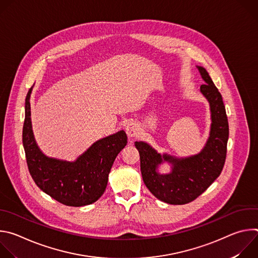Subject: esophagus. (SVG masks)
Returning a JSON list of instances; mask_svg holds the SVG:
<instances>
[{
  "label": "esophagus",
  "instance_id": "1",
  "mask_svg": "<svg viewBox=\"0 0 258 258\" xmlns=\"http://www.w3.org/2000/svg\"><path fill=\"white\" fill-rule=\"evenodd\" d=\"M125 131H126V135L130 138H134V137H137L140 134V126H139L138 123H136L134 121H130L126 124Z\"/></svg>",
  "mask_w": 258,
  "mask_h": 258
}]
</instances>
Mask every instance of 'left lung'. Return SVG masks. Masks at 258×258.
Wrapping results in <instances>:
<instances>
[{
    "label": "left lung",
    "mask_w": 258,
    "mask_h": 258,
    "mask_svg": "<svg viewBox=\"0 0 258 258\" xmlns=\"http://www.w3.org/2000/svg\"><path fill=\"white\" fill-rule=\"evenodd\" d=\"M204 85L200 93L209 103L210 131L203 149L195 155L176 157L159 153L148 143L135 142L140 153L141 172L148 190L160 201L181 205L200 196L223 170L229 139V123L223 98L206 69L197 66ZM166 162L171 171L159 172V166Z\"/></svg>",
    "instance_id": "8db88e82"
}]
</instances>
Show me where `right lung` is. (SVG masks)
<instances>
[{"label": "right lung", "instance_id": "add662e5", "mask_svg": "<svg viewBox=\"0 0 258 258\" xmlns=\"http://www.w3.org/2000/svg\"><path fill=\"white\" fill-rule=\"evenodd\" d=\"M31 87L25 99L22 142L28 170L43 192L67 206L96 202L105 192L108 175L118 153L127 144L124 131L96 141L75 161L45 155L35 142L30 118Z\"/></svg>", "mask_w": 258, "mask_h": 258}]
</instances>
